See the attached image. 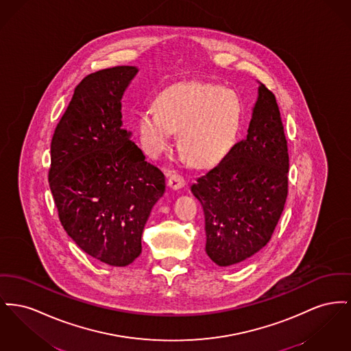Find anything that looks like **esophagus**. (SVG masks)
<instances>
[{
    "label": "esophagus",
    "instance_id": "34e87169",
    "mask_svg": "<svg viewBox=\"0 0 351 351\" xmlns=\"http://www.w3.org/2000/svg\"><path fill=\"white\" fill-rule=\"evenodd\" d=\"M186 186V180H184V178L182 176V175H179V173H176V172H172L171 175H169V179H168V186L171 188V189H180V188H183V186Z\"/></svg>",
    "mask_w": 351,
    "mask_h": 351
}]
</instances>
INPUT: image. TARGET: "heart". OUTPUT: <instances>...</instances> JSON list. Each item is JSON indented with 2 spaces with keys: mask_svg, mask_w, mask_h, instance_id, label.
Wrapping results in <instances>:
<instances>
[{
  "mask_svg": "<svg viewBox=\"0 0 351 351\" xmlns=\"http://www.w3.org/2000/svg\"><path fill=\"white\" fill-rule=\"evenodd\" d=\"M156 111L139 115L138 131L145 152L160 156L179 134V148L197 168L220 163L237 141L243 104L236 93L212 83L173 86L155 101Z\"/></svg>",
  "mask_w": 351,
  "mask_h": 351,
  "instance_id": "obj_1",
  "label": "heart"
}]
</instances>
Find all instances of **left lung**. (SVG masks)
Instances as JSON below:
<instances>
[{
	"label": "left lung",
	"instance_id": "left-lung-1",
	"mask_svg": "<svg viewBox=\"0 0 351 351\" xmlns=\"http://www.w3.org/2000/svg\"><path fill=\"white\" fill-rule=\"evenodd\" d=\"M289 155L280 110L258 82L247 138L191 186L206 216V252L239 267L268 244L288 196Z\"/></svg>",
	"mask_w": 351,
	"mask_h": 351
}]
</instances>
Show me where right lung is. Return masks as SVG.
<instances>
[{
  "mask_svg": "<svg viewBox=\"0 0 351 351\" xmlns=\"http://www.w3.org/2000/svg\"><path fill=\"white\" fill-rule=\"evenodd\" d=\"M139 69L117 66L87 75L51 141L49 184L61 224L95 260L127 267L142 253L165 175L145 162L123 128L122 98Z\"/></svg>",
  "mask_w": 351,
  "mask_h": 351,
  "instance_id": "obj_1",
  "label": "right lung"
}]
</instances>
